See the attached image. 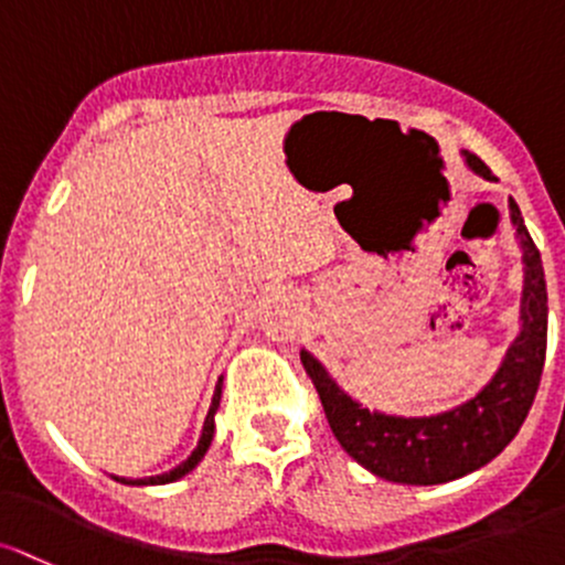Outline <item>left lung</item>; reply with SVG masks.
<instances>
[{"label":"left lung","mask_w":565,"mask_h":565,"mask_svg":"<svg viewBox=\"0 0 565 565\" xmlns=\"http://www.w3.org/2000/svg\"><path fill=\"white\" fill-rule=\"evenodd\" d=\"M468 170L495 181L490 168L462 151ZM509 216L522 248L520 335L507 349L495 376L473 397L430 417H395L371 412L332 382L328 367L302 349L300 360L319 392L332 436L349 457L397 484H444L473 473L509 447L536 397L547 354V284L542 254L527 235L518 203L509 198Z\"/></svg>","instance_id":"left-lung-1"}]
</instances>
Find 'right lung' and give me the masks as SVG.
I'll return each instance as SVG.
<instances>
[{"label": "right lung", "mask_w": 565, "mask_h": 565, "mask_svg": "<svg viewBox=\"0 0 565 565\" xmlns=\"http://www.w3.org/2000/svg\"><path fill=\"white\" fill-rule=\"evenodd\" d=\"M222 384H224V376H218L216 382V390H213V401H211V408H207V417L203 423V433H200V441L198 447H194V452L186 457V460L181 462V466H175L173 471H164V473H157V477H146V479H124V477H116V482H124V484H132V487H142V484H170V482H178L181 477H186L192 468H198V462L203 460L207 447H211L213 441V430H216V423H213V417H216L218 412V401H222Z\"/></svg>", "instance_id": "right-lung-1"}]
</instances>
